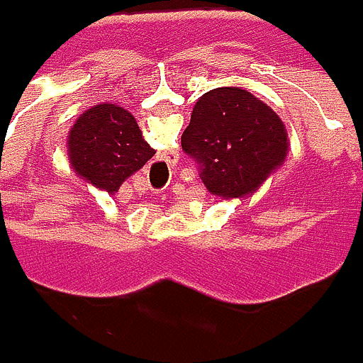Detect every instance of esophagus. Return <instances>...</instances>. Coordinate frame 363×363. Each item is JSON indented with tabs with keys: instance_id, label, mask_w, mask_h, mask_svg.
Wrapping results in <instances>:
<instances>
[{
	"instance_id": "esophagus-1",
	"label": "esophagus",
	"mask_w": 363,
	"mask_h": 363,
	"mask_svg": "<svg viewBox=\"0 0 363 363\" xmlns=\"http://www.w3.org/2000/svg\"><path fill=\"white\" fill-rule=\"evenodd\" d=\"M179 152L177 150H170V152H166L164 156L156 162V170L162 174V177H166L168 179V170L172 168V166H177V162H179Z\"/></svg>"
}]
</instances>
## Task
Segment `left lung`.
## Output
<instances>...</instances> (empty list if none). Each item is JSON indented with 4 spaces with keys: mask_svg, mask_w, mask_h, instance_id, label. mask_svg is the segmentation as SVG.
<instances>
[{
    "mask_svg": "<svg viewBox=\"0 0 363 363\" xmlns=\"http://www.w3.org/2000/svg\"><path fill=\"white\" fill-rule=\"evenodd\" d=\"M181 144L201 164L207 191L221 199L254 195L284 164L291 146L278 113L242 87L199 97Z\"/></svg>",
    "mask_w": 363,
    "mask_h": 363,
    "instance_id": "obj_1",
    "label": "left lung"
}]
</instances>
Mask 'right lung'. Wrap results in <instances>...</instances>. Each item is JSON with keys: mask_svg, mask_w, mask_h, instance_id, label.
I'll list each match as a JSON object with an SVG mask.
<instances>
[{"mask_svg": "<svg viewBox=\"0 0 363 363\" xmlns=\"http://www.w3.org/2000/svg\"><path fill=\"white\" fill-rule=\"evenodd\" d=\"M67 154L79 179L113 195L156 150L144 140L128 109L116 103H99L72 123L67 135Z\"/></svg>", "mask_w": 363, "mask_h": 363, "instance_id": "obj_1", "label": "right lung"}]
</instances>
